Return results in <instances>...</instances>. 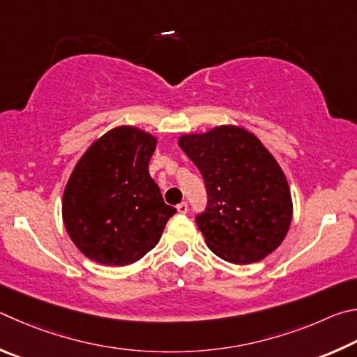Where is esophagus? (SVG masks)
I'll list each match as a JSON object with an SVG mask.
<instances>
[{
	"instance_id": "obj_1",
	"label": "esophagus",
	"mask_w": 357,
	"mask_h": 357,
	"mask_svg": "<svg viewBox=\"0 0 357 357\" xmlns=\"http://www.w3.org/2000/svg\"><path fill=\"white\" fill-rule=\"evenodd\" d=\"M177 211H178V213H182V215L188 213V204H186V202H180V204L177 205Z\"/></svg>"
}]
</instances>
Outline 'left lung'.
I'll use <instances>...</instances> for the list:
<instances>
[{
    "mask_svg": "<svg viewBox=\"0 0 357 357\" xmlns=\"http://www.w3.org/2000/svg\"><path fill=\"white\" fill-rule=\"evenodd\" d=\"M178 146L202 174L207 207L196 216L205 243L235 265L265 259L289 232L291 196L282 169L249 131L222 125Z\"/></svg>",
    "mask_w": 357,
    "mask_h": 357,
    "instance_id": "left-lung-1",
    "label": "left lung"
}]
</instances>
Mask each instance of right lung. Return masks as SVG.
I'll use <instances>...</instances> for the list:
<instances>
[{"mask_svg":"<svg viewBox=\"0 0 357 357\" xmlns=\"http://www.w3.org/2000/svg\"><path fill=\"white\" fill-rule=\"evenodd\" d=\"M156 139L117 127L87 149L62 197L67 234L86 257L108 266L142 259L175 211L149 174Z\"/></svg>","mask_w":357,"mask_h":357,"instance_id":"1","label":"right lung"}]
</instances>
